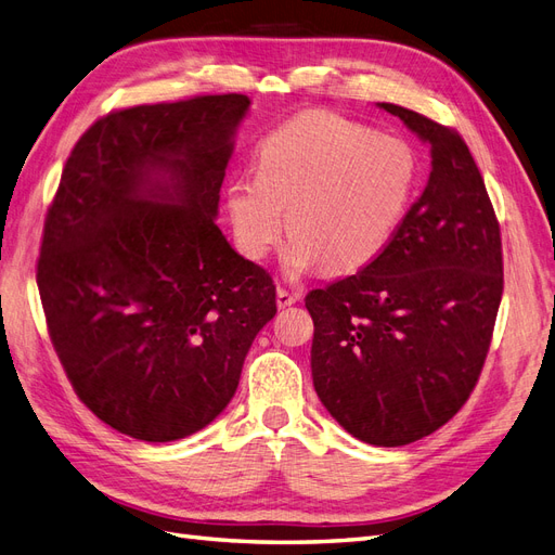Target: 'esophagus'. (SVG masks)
Masks as SVG:
<instances>
[{"label": "esophagus", "mask_w": 555, "mask_h": 555, "mask_svg": "<svg viewBox=\"0 0 555 555\" xmlns=\"http://www.w3.org/2000/svg\"><path fill=\"white\" fill-rule=\"evenodd\" d=\"M296 300H298V294H296V292L278 287V308H289V306L296 304Z\"/></svg>", "instance_id": "34e87169"}]
</instances>
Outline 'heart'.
<instances>
[{
    "label": "heart",
    "instance_id": "1",
    "mask_svg": "<svg viewBox=\"0 0 555 555\" xmlns=\"http://www.w3.org/2000/svg\"><path fill=\"white\" fill-rule=\"evenodd\" d=\"M257 176L227 190L233 233L249 259H263L284 229V271L322 263L354 273L379 259L414 204L422 159L400 137L328 111L292 117L261 141Z\"/></svg>",
    "mask_w": 555,
    "mask_h": 555
}]
</instances>
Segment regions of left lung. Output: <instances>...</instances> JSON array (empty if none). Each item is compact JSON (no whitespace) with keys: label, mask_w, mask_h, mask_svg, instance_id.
Segmentation results:
<instances>
[{"label":"left lung","mask_w":555,"mask_h":555,"mask_svg":"<svg viewBox=\"0 0 555 555\" xmlns=\"http://www.w3.org/2000/svg\"><path fill=\"white\" fill-rule=\"evenodd\" d=\"M430 147V178L398 236L357 275L312 289V382L357 440L426 438L473 393L502 298L500 224L459 131L396 104Z\"/></svg>","instance_id":"left-lung-1"}]
</instances>
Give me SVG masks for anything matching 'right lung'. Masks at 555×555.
Returning a JSON list of instances; mask_svg holds the SVG:
<instances>
[{"instance_id": "obj_1", "label": "right lung", "mask_w": 555, "mask_h": 555, "mask_svg": "<svg viewBox=\"0 0 555 555\" xmlns=\"http://www.w3.org/2000/svg\"><path fill=\"white\" fill-rule=\"evenodd\" d=\"M245 94L131 106L74 145L43 224L37 284L76 396L111 428L171 442L238 389L275 284L215 224Z\"/></svg>"}]
</instances>
